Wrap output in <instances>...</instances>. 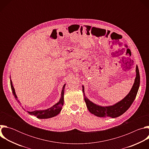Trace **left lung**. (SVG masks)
I'll return each mask as SVG.
<instances>
[{"label": "left lung", "mask_w": 149, "mask_h": 149, "mask_svg": "<svg viewBox=\"0 0 149 149\" xmlns=\"http://www.w3.org/2000/svg\"><path fill=\"white\" fill-rule=\"evenodd\" d=\"M136 77L134 82L129 93L122 100L113 105L102 107V106H100L93 103L89 100L85 95L84 87L82 86V92L84 93V101L86 103L87 107L89 111L91 114L99 117H110L111 118H116L124 113L130 108L131 105L133 102L139 88L140 80L139 70L137 65H136Z\"/></svg>", "instance_id": "8db88e82"}]
</instances>
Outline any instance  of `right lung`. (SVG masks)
I'll return each mask as SVG.
<instances>
[{
  "label": "right lung",
  "mask_w": 149,
  "mask_h": 149,
  "mask_svg": "<svg viewBox=\"0 0 149 149\" xmlns=\"http://www.w3.org/2000/svg\"><path fill=\"white\" fill-rule=\"evenodd\" d=\"M10 86H11V89L12 91V93L14 95L15 98L17 100V97L16 95L15 88L12 85V81L11 79H10ZM65 84L63 85V86L62 87V90L61 91V96L59 101L54 105L52 107L48 109L47 110H35L33 111H28V113L31 114V115H33L35 116H36L38 118H40V119H45V118H51L53 117H55L57 116L61 111L62 110V107L63 106V94H64V89H65ZM18 102H19L17 100Z\"/></svg>",
  "instance_id": "add662e5"
}]
</instances>
